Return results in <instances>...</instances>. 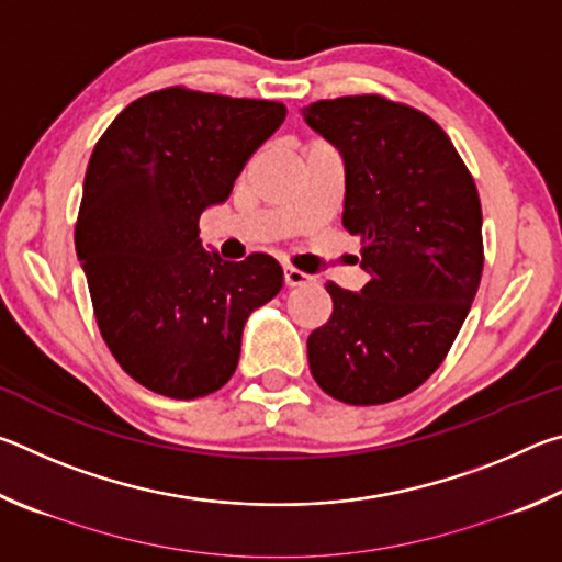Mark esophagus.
Wrapping results in <instances>:
<instances>
[{"label":"esophagus","instance_id":"1","mask_svg":"<svg viewBox=\"0 0 562 562\" xmlns=\"http://www.w3.org/2000/svg\"><path fill=\"white\" fill-rule=\"evenodd\" d=\"M310 280H312V274H307V272L294 270V268H284V284H288V288H300V284L310 282Z\"/></svg>","mask_w":562,"mask_h":562}]
</instances>
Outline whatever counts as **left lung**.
Instances as JSON below:
<instances>
[{
    "label": "left lung",
    "mask_w": 562,
    "mask_h": 562,
    "mask_svg": "<svg viewBox=\"0 0 562 562\" xmlns=\"http://www.w3.org/2000/svg\"><path fill=\"white\" fill-rule=\"evenodd\" d=\"M345 160L341 225L369 282H327L331 317L307 339L322 392L351 406L402 398L449 355L483 272L481 201L451 138L426 113L382 97L302 109Z\"/></svg>",
    "instance_id": "obj_1"
}]
</instances>
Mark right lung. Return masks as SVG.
Listing matches in <instances>:
<instances>
[{"instance_id":"obj_1","label":"right lung","mask_w":562,"mask_h":562,"mask_svg":"<svg viewBox=\"0 0 562 562\" xmlns=\"http://www.w3.org/2000/svg\"><path fill=\"white\" fill-rule=\"evenodd\" d=\"M278 101L164 89L133 101L93 148L76 255L123 372L170 398L207 396L240 359L247 317L282 290L280 262H227L198 237L247 158L282 126Z\"/></svg>"}]
</instances>
